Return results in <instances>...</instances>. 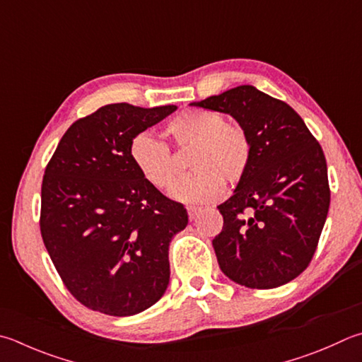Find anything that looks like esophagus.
I'll return each instance as SVG.
<instances>
[{
	"mask_svg": "<svg viewBox=\"0 0 362 362\" xmlns=\"http://www.w3.org/2000/svg\"><path fill=\"white\" fill-rule=\"evenodd\" d=\"M199 211H200V208H199V206H187L189 219H190V221L195 219V216H197V213H199Z\"/></svg>",
	"mask_w": 362,
	"mask_h": 362,
	"instance_id": "obj_1",
	"label": "esophagus"
}]
</instances>
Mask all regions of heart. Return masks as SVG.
I'll return each mask as SVG.
<instances>
[{
	"mask_svg": "<svg viewBox=\"0 0 362 362\" xmlns=\"http://www.w3.org/2000/svg\"><path fill=\"white\" fill-rule=\"evenodd\" d=\"M163 135L181 151L190 149L187 165L194 172L173 187L176 200L211 202L222 194L223 180L236 184L247 173L252 158L247 132L238 122L223 121L219 112L187 108L167 122ZM129 159L143 178L160 190L172 187L178 178V163L167 143L149 132L134 135Z\"/></svg>",
	"mask_w": 362,
	"mask_h": 362,
	"instance_id": "heart-1",
	"label": "heart"
}]
</instances>
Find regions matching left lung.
I'll return each mask as SVG.
<instances>
[{
    "label": "left lung",
    "instance_id": "1",
    "mask_svg": "<svg viewBox=\"0 0 362 362\" xmlns=\"http://www.w3.org/2000/svg\"><path fill=\"white\" fill-rule=\"evenodd\" d=\"M190 105L233 117L250 140L247 173L217 206L213 240L225 276L247 288H276L308 268L329 209L328 167L303 118L252 85Z\"/></svg>",
    "mask_w": 362,
    "mask_h": 362
}]
</instances>
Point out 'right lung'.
Listing matches in <instances>:
<instances>
[{"instance_id":"obj_1","label":"right lung","mask_w":362,"mask_h":362,"mask_svg":"<svg viewBox=\"0 0 362 362\" xmlns=\"http://www.w3.org/2000/svg\"><path fill=\"white\" fill-rule=\"evenodd\" d=\"M175 110L100 107L67 129L45 168L40 233L66 288L88 309L135 315L168 287V245L187 211L137 172L129 143Z\"/></svg>"}]
</instances>
